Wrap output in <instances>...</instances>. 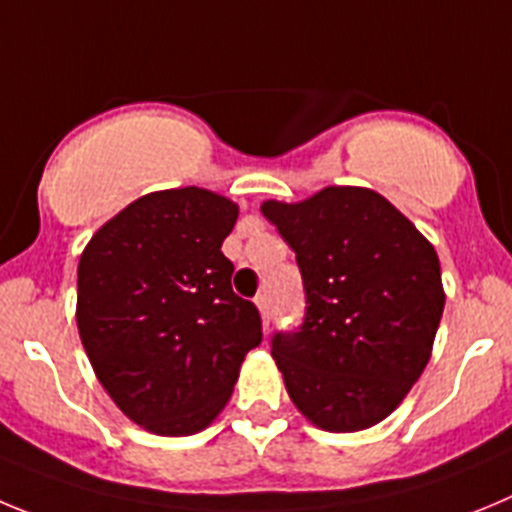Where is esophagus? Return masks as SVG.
Wrapping results in <instances>:
<instances>
[{
  "label": "esophagus",
  "instance_id": "obj_1",
  "mask_svg": "<svg viewBox=\"0 0 512 512\" xmlns=\"http://www.w3.org/2000/svg\"><path fill=\"white\" fill-rule=\"evenodd\" d=\"M257 308H260V319H262V329L270 331V298L265 296V293H260V296L255 298Z\"/></svg>",
  "mask_w": 512,
  "mask_h": 512
}]
</instances>
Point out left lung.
Wrapping results in <instances>:
<instances>
[{
    "instance_id": "1",
    "label": "left lung",
    "mask_w": 512,
    "mask_h": 512,
    "mask_svg": "<svg viewBox=\"0 0 512 512\" xmlns=\"http://www.w3.org/2000/svg\"><path fill=\"white\" fill-rule=\"evenodd\" d=\"M260 209L296 252L306 290L303 324L273 336L290 400L324 431L375 426L431 357L446 301L434 245L370 188Z\"/></svg>"
}]
</instances>
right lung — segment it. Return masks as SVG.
<instances>
[{"instance_id": "obj_1", "label": "right lung", "mask_w": 512, "mask_h": 512, "mask_svg": "<svg viewBox=\"0 0 512 512\" xmlns=\"http://www.w3.org/2000/svg\"><path fill=\"white\" fill-rule=\"evenodd\" d=\"M237 216L219 193L168 188L132 201L81 252V344L119 411L150 434L209 426L262 342L260 311L232 290L222 252Z\"/></svg>"}]
</instances>
